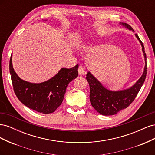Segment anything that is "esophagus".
Returning <instances> with one entry per match:
<instances>
[{
  "instance_id": "obj_1",
  "label": "esophagus",
  "mask_w": 155,
  "mask_h": 155,
  "mask_svg": "<svg viewBox=\"0 0 155 155\" xmlns=\"http://www.w3.org/2000/svg\"><path fill=\"white\" fill-rule=\"evenodd\" d=\"M78 73H79V75H80V76H81V75H83L84 74H85V70H84V68L82 67H81V66L79 67Z\"/></svg>"
}]
</instances>
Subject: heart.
I'll use <instances>...</instances> for the list:
<instances>
[{
	"instance_id": "b5f03b06",
	"label": "heart",
	"mask_w": 155,
	"mask_h": 155,
	"mask_svg": "<svg viewBox=\"0 0 155 155\" xmlns=\"http://www.w3.org/2000/svg\"><path fill=\"white\" fill-rule=\"evenodd\" d=\"M81 46H82L83 48H85V45H83Z\"/></svg>"
}]
</instances>
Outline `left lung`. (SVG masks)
<instances>
[{"label": "left lung", "instance_id": "obj_1", "mask_svg": "<svg viewBox=\"0 0 155 155\" xmlns=\"http://www.w3.org/2000/svg\"><path fill=\"white\" fill-rule=\"evenodd\" d=\"M127 28L134 31L133 28L127 23H120ZM142 46V51L145 61V66L142 76L134 85L128 89L118 91H111L108 90L101 85L93 75L88 72L86 79L90 87V101L92 106L99 112L104 116L116 114L118 112L129 107L135 97L145 81L147 74L146 54L145 53L144 46L138 35L135 34Z\"/></svg>", "mask_w": 155, "mask_h": 155}]
</instances>
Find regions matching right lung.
<instances>
[{
	"instance_id": "right-lung-1",
	"label": "right lung",
	"mask_w": 155,
	"mask_h": 155,
	"mask_svg": "<svg viewBox=\"0 0 155 155\" xmlns=\"http://www.w3.org/2000/svg\"><path fill=\"white\" fill-rule=\"evenodd\" d=\"M78 64L71 68H62L52 78L41 83L22 80L14 71L12 55L10 60L12 82L17 98L25 106L43 114L54 112L62 104L70 81L78 76Z\"/></svg>"
}]
</instances>
